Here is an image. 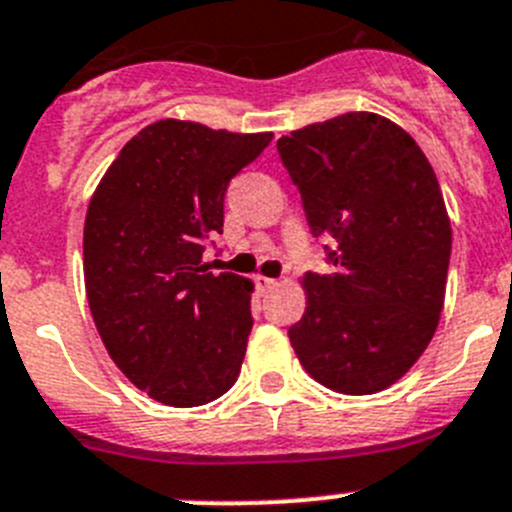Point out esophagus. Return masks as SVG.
Instances as JSON below:
<instances>
[{
  "label": "esophagus",
  "instance_id": "1",
  "mask_svg": "<svg viewBox=\"0 0 512 512\" xmlns=\"http://www.w3.org/2000/svg\"><path fill=\"white\" fill-rule=\"evenodd\" d=\"M256 284H259L261 292H269V289H274L279 281L276 279H269V276H256Z\"/></svg>",
  "mask_w": 512,
  "mask_h": 512
}]
</instances>
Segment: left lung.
Wrapping results in <instances>:
<instances>
[{
	"label": "left lung",
	"instance_id": "left-lung-1",
	"mask_svg": "<svg viewBox=\"0 0 512 512\" xmlns=\"http://www.w3.org/2000/svg\"><path fill=\"white\" fill-rule=\"evenodd\" d=\"M332 274L307 271L289 340L314 381L348 396L393 386L426 350L447 289L452 228L419 144L368 111L276 142Z\"/></svg>",
	"mask_w": 512,
	"mask_h": 512
}]
</instances>
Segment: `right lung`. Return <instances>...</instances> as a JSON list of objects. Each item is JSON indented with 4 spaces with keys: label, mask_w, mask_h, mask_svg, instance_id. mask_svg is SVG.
I'll list each match as a JSON object with an SVG mask.
<instances>
[{
    "label": "right lung",
    "mask_w": 512,
    "mask_h": 512,
    "mask_svg": "<svg viewBox=\"0 0 512 512\" xmlns=\"http://www.w3.org/2000/svg\"><path fill=\"white\" fill-rule=\"evenodd\" d=\"M269 142L154 121L93 192L83 228L88 307L111 360L164 406L215 401L241 373L253 284L210 274L203 251L223 233L228 182Z\"/></svg>",
    "instance_id": "right-lung-1"
}]
</instances>
